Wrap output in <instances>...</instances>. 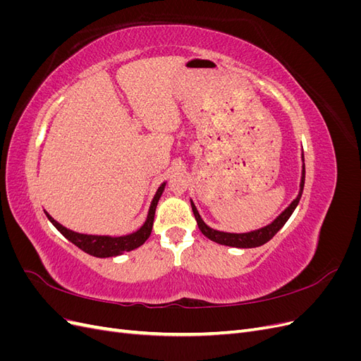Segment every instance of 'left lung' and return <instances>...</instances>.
Instances as JSON below:
<instances>
[{"instance_id":"left-lung-1","label":"left lung","mask_w":361,"mask_h":361,"mask_svg":"<svg viewBox=\"0 0 361 361\" xmlns=\"http://www.w3.org/2000/svg\"><path fill=\"white\" fill-rule=\"evenodd\" d=\"M302 158V171H301V182H300V192L297 195V199H295L285 211H283L274 221L271 224L257 228V231H251L247 233H227V232H220V231H215V228L207 226L203 220L202 216L197 211V207L192 203L191 200V207H192V212L195 216V221L199 224L200 232L209 238L211 241L216 243V244H221V245H227V247H236V248H253V247H260L267 244L269 239L274 236L280 228L285 226V223L289 220V216L292 215V212L295 211V207L300 203L301 199V194H302V188H304V179H305V166H304V155H301Z\"/></svg>"}]
</instances>
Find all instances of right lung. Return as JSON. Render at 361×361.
Listing matches in <instances>:
<instances>
[{
	"label": "right lung",
	"mask_w": 361,
	"mask_h": 361,
	"mask_svg": "<svg viewBox=\"0 0 361 361\" xmlns=\"http://www.w3.org/2000/svg\"><path fill=\"white\" fill-rule=\"evenodd\" d=\"M164 188H166V182L161 183V187L158 188L154 200H152L145 224L141 226L137 232L123 235V236L85 235V233L73 232V231H71V228H66L60 223H57L47 211H45V214L48 216V220L54 224V227H56L64 238L69 239L72 244H75L82 251H85L87 255L94 256V257H114V256H120V255L126 253V251H133L147 241V238L152 233V226H154L157 204H158V200L161 197Z\"/></svg>",
	"instance_id": "1"
}]
</instances>
